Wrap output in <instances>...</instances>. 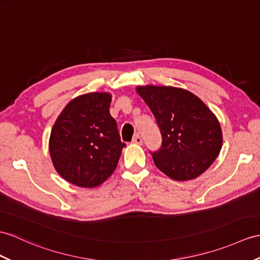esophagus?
I'll use <instances>...</instances> for the list:
<instances>
[{"instance_id": "1", "label": "esophagus", "mask_w": 260, "mask_h": 260, "mask_svg": "<svg viewBox=\"0 0 260 260\" xmlns=\"http://www.w3.org/2000/svg\"><path fill=\"white\" fill-rule=\"evenodd\" d=\"M132 142L134 143V144H137V145H142V144H143V138H142L141 135L136 134V135L134 136V138H133Z\"/></svg>"}]
</instances>
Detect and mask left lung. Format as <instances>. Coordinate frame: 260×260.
I'll list each match as a JSON object with an SVG mask.
<instances>
[{
    "mask_svg": "<svg viewBox=\"0 0 260 260\" xmlns=\"http://www.w3.org/2000/svg\"><path fill=\"white\" fill-rule=\"evenodd\" d=\"M154 114L161 147L150 152L155 165L175 180L198 177L213 164L222 145L218 119L196 95L173 86H137Z\"/></svg>",
    "mask_w": 260,
    "mask_h": 260,
    "instance_id": "obj_1",
    "label": "left lung"
}]
</instances>
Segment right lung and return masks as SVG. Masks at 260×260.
Returning <instances> with one entry per match:
<instances>
[{"label":"right lung","mask_w":260,"mask_h":260,"mask_svg":"<svg viewBox=\"0 0 260 260\" xmlns=\"http://www.w3.org/2000/svg\"><path fill=\"white\" fill-rule=\"evenodd\" d=\"M110 93H87L65 106L48 148L56 172L84 188L100 186L115 171L125 144L110 114Z\"/></svg>","instance_id":"right-lung-1"}]
</instances>
